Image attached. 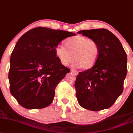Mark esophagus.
I'll list each match as a JSON object with an SVG mask.
<instances>
[{"mask_svg": "<svg viewBox=\"0 0 133 133\" xmlns=\"http://www.w3.org/2000/svg\"><path fill=\"white\" fill-rule=\"evenodd\" d=\"M70 71H71L73 74H74L75 75H78V72H77V70H74V69H71V70H70Z\"/></svg>", "mask_w": 133, "mask_h": 133, "instance_id": "obj_1", "label": "esophagus"}]
</instances>
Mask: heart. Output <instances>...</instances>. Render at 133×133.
<instances>
[{
  "label": "heart",
  "instance_id": "1",
  "mask_svg": "<svg viewBox=\"0 0 133 133\" xmlns=\"http://www.w3.org/2000/svg\"><path fill=\"white\" fill-rule=\"evenodd\" d=\"M65 46L59 45L55 48V55L62 65H68L72 59L74 65L87 70L95 64L100 53L98 43L94 39L77 36L65 40Z\"/></svg>",
  "mask_w": 133,
  "mask_h": 133
}]
</instances>
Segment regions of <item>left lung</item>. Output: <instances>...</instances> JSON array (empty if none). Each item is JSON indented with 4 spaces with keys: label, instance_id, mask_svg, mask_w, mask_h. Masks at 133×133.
<instances>
[{
    "label": "left lung",
    "instance_id": "obj_1",
    "mask_svg": "<svg viewBox=\"0 0 133 133\" xmlns=\"http://www.w3.org/2000/svg\"><path fill=\"white\" fill-rule=\"evenodd\" d=\"M98 43L100 53L91 68L80 72L75 82L76 96L83 108L99 111L110 107L122 95L127 74V56L118 38L105 29L78 32Z\"/></svg>",
    "mask_w": 133,
    "mask_h": 133
}]
</instances>
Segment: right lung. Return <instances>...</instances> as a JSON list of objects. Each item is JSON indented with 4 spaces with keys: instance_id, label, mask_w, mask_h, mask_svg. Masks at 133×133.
<instances>
[{
    "instance_id": "right-lung-1",
    "label": "right lung",
    "mask_w": 133,
    "mask_h": 133,
    "mask_svg": "<svg viewBox=\"0 0 133 133\" xmlns=\"http://www.w3.org/2000/svg\"><path fill=\"white\" fill-rule=\"evenodd\" d=\"M75 34L37 27L22 36L10 57V91L22 107L45 108L53 101L55 88L69 69L55 55L61 40Z\"/></svg>"
}]
</instances>
